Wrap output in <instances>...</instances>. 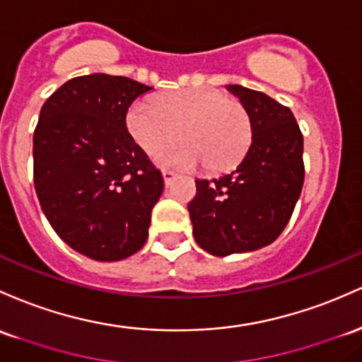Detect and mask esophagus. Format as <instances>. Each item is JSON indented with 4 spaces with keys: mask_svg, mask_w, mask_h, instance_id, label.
I'll return each instance as SVG.
<instances>
[{
    "mask_svg": "<svg viewBox=\"0 0 362 362\" xmlns=\"http://www.w3.org/2000/svg\"><path fill=\"white\" fill-rule=\"evenodd\" d=\"M162 177H164L165 186H169L176 176H174V173H170V170H162Z\"/></svg>",
    "mask_w": 362,
    "mask_h": 362,
    "instance_id": "34e87169",
    "label": "esophagus"
}]
</instances>
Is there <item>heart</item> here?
<instances>
[{"mask_svg": "<svg viewBox=\"0 0 362 362\" xmlns=\"http://www.w3.org/2000/svg\"><path fill=\"white\" fill-rule=\"evenodd\" d=\"M127 128L148 156L164 152L180 138L181 147L160 157L164 165L224 173L245 157L251 144V121L245 105L214 88H185L162 93L129 107Z\"/></svg>", "mask_w": 362, "mask_h": 362, "instance_id": "b5f03b06", "label": "heart"}]
</instances>
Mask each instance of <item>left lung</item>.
I'll return each mask as SVG.
<instances>
[{
	"instance_id": "left-lung-1",
	"label": "left lung",
	"mask_w": 362,
	"mask_h": 362,
	"mask_svg": "<svg viewBox=\"0 0 362 362\" xmlns=\"http://www.w3.org/2000/svg\"><path fill=\"white\" fill-rule=\"evenodd\" d=\"M227 90L250 115L251 145L229 174L194 181L197 194L188 205L194 241L221 258L274 243L304 182L303 135L291 109L243 85Z\"/></svg>"
}]
</instances>
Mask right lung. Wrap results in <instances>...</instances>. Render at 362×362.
I'll list each match as a JSON object with an SVG mask.
<instances>
[{
  "mask_svg": "<svg viewBox=\"0 0 362 362\" xmlns=\"http://www.w3.org/2000/svg\"><path fill=\"white\" fill-rule=\"evenodd\" d=\"M152 90L127 76H76L40 109L34 185L56 234L85 257L119 262L144 247L164 180L127 128L128 107Z\"/></svg>",
  "mask_w": 362,
  "mask_h": 362,
  "instance_id": "right-lung-1",
  "label": "right lung"
}]
</instances>
